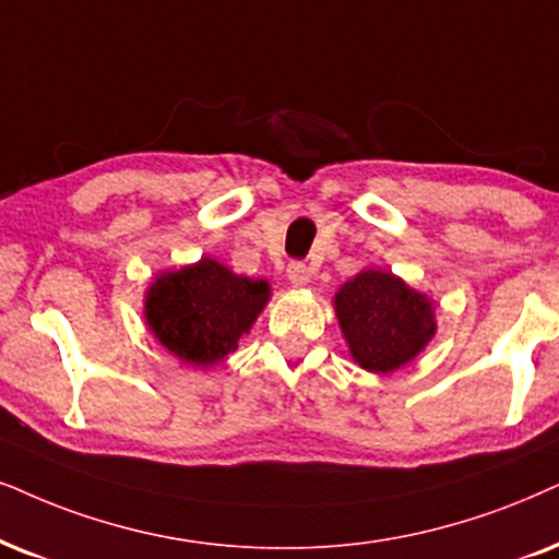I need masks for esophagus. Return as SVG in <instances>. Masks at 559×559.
<instances>
[{"label":"esophagus","mask_w":559,"mask_h":559,"mask_svg":"<svg viewBox=\"0 0 559 559\" xmlns=\"http://www.w3.org/2000/svg\"><path fill=\"white\" fill-rule=\"evenodd\" d=\"M286 275H288V281H292L294 286H307L309 284V267H307V263H301V260H294V263H288Z\"/></svg>","instance_id":"esophagus-1"}]
</instances>
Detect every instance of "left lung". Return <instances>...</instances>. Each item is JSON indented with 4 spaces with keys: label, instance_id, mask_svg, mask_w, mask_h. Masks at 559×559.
<instances>
[{
    "label": "left lung",
    "instance_id": "1",
    "mask_svg": "<svg viewBox=\"0 0 559 559\" xmlns=\"http://www.w3.org/2000/svg\"><path fill=\"white\" fill-rule=\"evenodd\" d=\"M335 312L353 358L377 373L405 366L436 332L426 296L381 271H364L348 281L335 294Z\"/></svg>",
    "mask_w": 559,
    "mask_h": 559
}]
</instances>
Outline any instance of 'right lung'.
<instances>
[{"label": "right lung", "mask_w": 559, "mask_h": 559, "mask_svg": "<svg viewBox=\"0 0 559 559\" xmlns=\"http://www.w3.org/2000/svg\"><path fill=\"white\" fill-rule=\"evenodd\" d=\"M271 288L265 281L235 275L216 260L165 273L146 294V324L180 361L214 366L263 312Z\"/></svg>", "instance_id": "obj_1"}]
</instances>
